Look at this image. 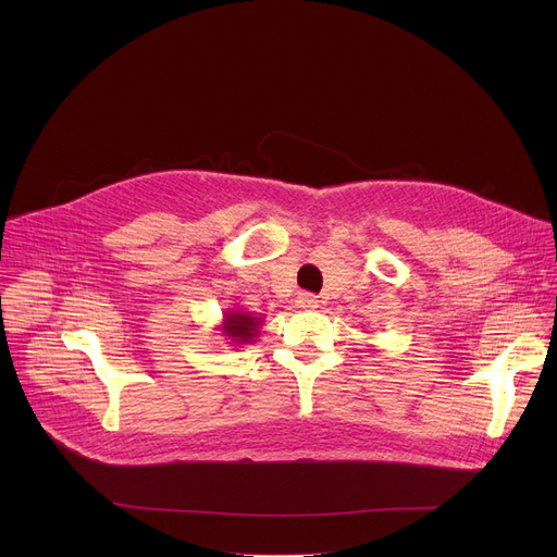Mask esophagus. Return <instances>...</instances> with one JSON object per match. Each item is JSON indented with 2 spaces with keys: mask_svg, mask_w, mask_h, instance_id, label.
Returning a JSON list of instances; mask_svg holds the SVG:
<instances>
[{
  "mask_svg": "<svg viewBox=\"0 0 557 557\" xmlns=\"http://www.w3.org/2000/svg\"><path fill=\"white\" fill-rule=\"evenodd\" d=\"M295 301H297V308H304V310H310V308L320 306V299H317V297L310 295V293H299Z\"/></svg>",
  "mask_w": 557,
  "mask_h": 557,
  "instance_id": "esophagus-1",
  "label": "esophagus"
}]
</instances>
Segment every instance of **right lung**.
Instances as JSON below:
<instances>
[{"label":"right lung","instance_id":"1","mask_svg":"<svg viewBox=\"0 0 557 557\" xmlns=\"http://www.w3.org/2000/svg\"><path fill=\"white\" fill-rule=\"evenodd\" d=\"M264 317L256 312H247L243 308H228L222 312V324L215 329L231 346L253 344L260 337V329Z\"/></svg>","mask_w":557,"mask_h":557}]
</instances>
